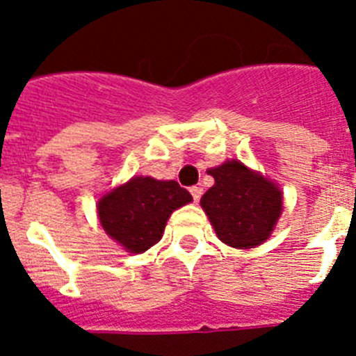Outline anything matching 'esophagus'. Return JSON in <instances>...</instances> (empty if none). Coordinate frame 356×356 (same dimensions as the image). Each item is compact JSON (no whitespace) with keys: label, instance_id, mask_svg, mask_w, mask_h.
Listing matches in <instances>:
<instances>
[{"label":"esophagus","instance_id":"1","mask_svg":"<svg viewBox=\"0 0 356 356\" xmlns=\"http://www.w3.org/2000/svg\"><path fill=\"white\" fill-rule=\"evenodd\" d=\"M191 194H193V197H194V201H200V197H201V194H203V188L201 187H191Z\"/></svg>","mask_w":356,"mask_h":356}]
</instances>
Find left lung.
<instances>
[{"instance_id":"obj_1","label":"left lung","mask_w":356,"mask_h":356,"mask_svg":"<svg viewBox=\"0 0 356 356\" xmlns=\"http://www.w3.org/2000/svg\"><path fill=\"white\" fill-rule=\"evenodd\" d=\"M207 172L216 184L200 203L219 241L238 250L266 242L284 209V194L278 185L235 159Z\"/></svg>"}]
</instances>
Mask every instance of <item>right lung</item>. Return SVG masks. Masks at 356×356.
<instances>
[{"label":"right lung","instance_id":"right-lung-1","mask_svg":"<svg viewBox=\"0 0 356 356\" xmlns=\"http://www.w3.org/2000/svg\"><path fill=\"white\" fill-rule=\"evenodd\" d=\"M191 201L178 181L134 176L97 201V217L110 238L139 254L155 246L171 213Z\"/></svg>","mask_w":356,"mask_h":356}]
</instances>
